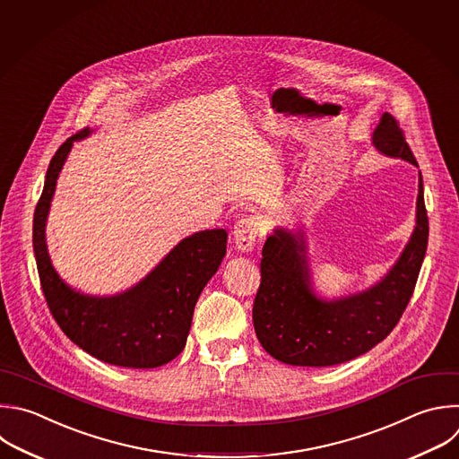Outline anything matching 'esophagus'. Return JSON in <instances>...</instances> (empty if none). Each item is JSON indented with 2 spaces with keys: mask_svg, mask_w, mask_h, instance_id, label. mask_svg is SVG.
Here are the masks:
<instances>
[{
  "mask_svg": "<svg viewBox=\"0 0 459 459\" xmlns=\"http://www.w3.org/2000/svg\"><path fill=\"white\" fill-rule=\"evenodd\" d=\"M263 223L255 216H245L241 218L234 227V243L236 248L241 252H250L261 236Z\"/></svg>",
  "mask_w": 459,
  "mask_h": 459,
  "instance_id": "esophagus-1",
  "label": "esophagus"
}]
</instances>
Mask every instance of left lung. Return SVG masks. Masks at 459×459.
<instances>
[{
    "mask_svg": "<svg viewBox=\"0 0 459 459\" xmlns=\"http://www.w3.org/2000/svg\"><path fill=\"white\" fill-rule=\"evenodd\" d=\"M377 149L418 166L400 122L384 113L373 133ZM416 229L402 257L382 282L337 300L317 297L312 288L304 243L277 229L261 257L252 321L268 355L290 366L325 368L348 362L382 342L398 325L414 291L429 241V218L420 175Z\"/></svg>",
    "mask_w": 459,
    "mask_h": 459,
    "instance_id": "1",
    "label": "left lung"
}]
</instances>
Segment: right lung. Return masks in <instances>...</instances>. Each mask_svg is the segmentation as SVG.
Segmentation results:
<instances>
[{
  "label": "right lung",
  "instance_id": "right-lung-1",
  "mask_svg": "<svg viewBox=\"0 0 459 459\" xmlns=\"http://www.w3.org/2000/svg\"><path fill=\"white\" fill-rule=\"evenodd\" d=\"M86 134L84 127L59 145L36 205L32 245L41 290L63 333L91 357L120 368H159L186 348L195 304L225 255L227 232L214 229L186 238L143 281L120 295L99 299L74 291L50 263L45 223L68 151Z\"/></svg>",
  "mask_w": 459,
  "mask_h": 459
}]
</instances>
